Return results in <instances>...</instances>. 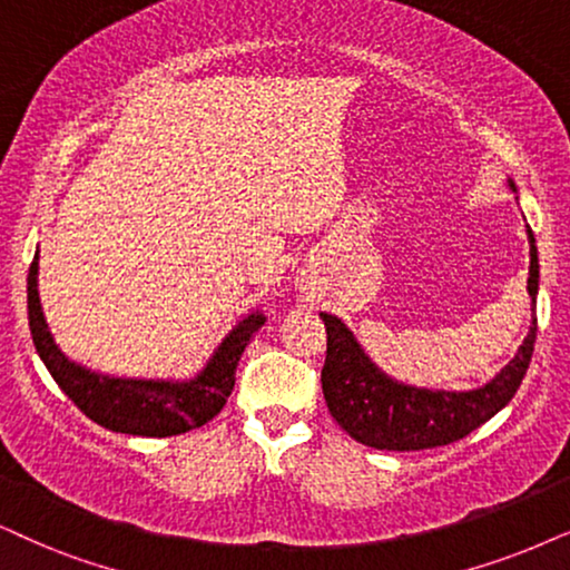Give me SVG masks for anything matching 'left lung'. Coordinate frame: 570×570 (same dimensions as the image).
<instances>
[{"label":"left lung","mask_w":570,"mask_h":570,"mask_svg":"<svg viewBox=\"0 0 570 570\" xmlns=\"http://www.w3.org/2000/svg\"><path fill=\"white\" fill-rule=\"evenodd\" d=\"M508 186L518 194L513 178H508ZM525 234L531 255L525 286L531 297V326L513 360L484 386L446 392L402 384L373 363L347 323L331 313H321L328 334L326 365L321 373L323 397L334 421L355 442L392 452L431 450L468 436L513 400L537 342L539 257L531 228Z\"/></svg>","instance_id":"left-lung-1"}]
</instances>
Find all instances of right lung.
I'll return each instance as SVG.
<instances>
[{"mask_svg": "<svg viewBox=\"0 0 570 570\" xmlns=\"http://www.w3.org/2000/svg\"><path fill=\"white\" fill-rule=\"evenodd\" d=\"M263 323L261 309L242 315L189 379L110 376L86 368L57 347L39 299V249L28 271V326L41 363L86 417L118 434L176 436L213 421L234 392L242 352Z\"/></svg>", "mask_w": 570, "mask_h": 570, "instance_id": "obj_1", "label": "right lung"}]
</instances>
